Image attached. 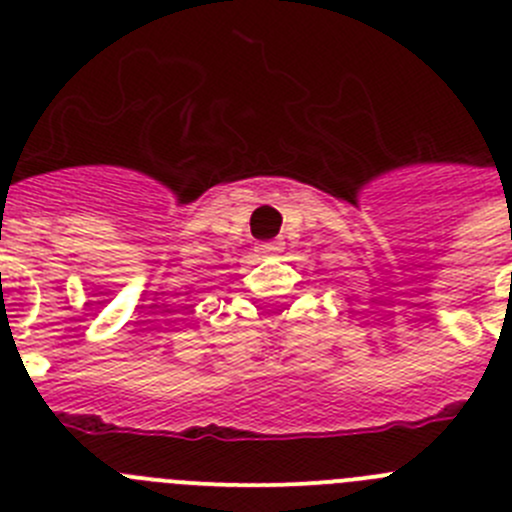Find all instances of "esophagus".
<instances>
[{
    "instance_id": "esophagus-1",
    "label": "esophagus",
    "mask_w": 512,
    "mask_h": 512,
    "mask_svg": "<svg viewBox=\"0 0 512 512\" xmlns=\"http://www.w3.org/2000/svg\"><path fill=\"white\" fill-rule=\"evenodd\" d=\"M281 248H284V241H281V238L269 243H256V253H259V256H271V253H279Z\"/></svg>"
}]
</instances>
